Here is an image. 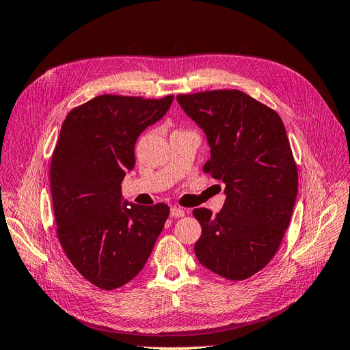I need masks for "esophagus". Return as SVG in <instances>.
Wrapping results in <instances>:
<instances>
[{
  "instance_id": "obj_1",
  "label": "esophagus",
  "mask_w": 350,
  "mask_h": 350,
  "mask_svg": "<svg viewBox=\"0 0 350 350\" xmlns=\"http://www.w3.org/2000/svg\"><path fill=\"white\" fill-rule=\"evenodd\" d=\"M171 216L172 217H183V216H185V210L181 207H171Z\"/></svg>"
}]
</instances>
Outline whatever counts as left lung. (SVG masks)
Segmentation results:
<instances>
[{
  "instance_id": "obj_1",
  "label": "left lung",
  "mask_w": 350,
  "mask_h": 350,
  "mask_svg": "<svg viewBox=\"0 0 350 350\" xmlns=\"http://www.w3.org/2000/svg\"><path fill=\"white\" fill-rule=\"evenodd\" d=\"M204 130L210 159L203 171L225 183L219 213L194 208L201 237L194 251L204 267L245 280L278 252L298 194V167L279 113L237 89L176 96Z\"/></svg>"
}]
</instances>
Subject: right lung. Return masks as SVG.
Segmentation results:
<instances>
[{
    "label": "right lung",
    "instance_id": "add662e5",
    "mask_svg": "<svg viewBox=\"0 0 350 350\" xmlns=\"http://www.w3.org/2000/svg\"><path fill=\"white\" fill-rule=\"evenodd\" d=\"M174 100L100 94L62 122L49 178L57 235L70 262L103 291L142 271L169 216L165 203L122 204L121 183L135 163L140 133Z\"/></svg>",
    "mask_w": 350,
    "mask_h": 350
}]
</instances>
